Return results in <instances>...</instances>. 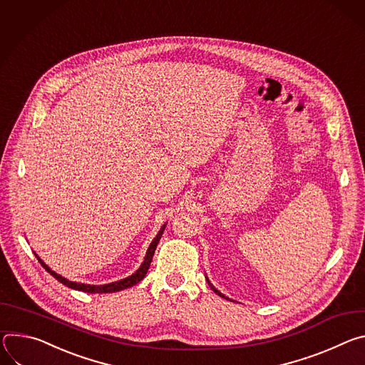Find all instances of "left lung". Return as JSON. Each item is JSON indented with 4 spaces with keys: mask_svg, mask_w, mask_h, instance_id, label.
Returning a JSON list of instances; mask_svg holds the SVG:
<instances>
[{
    "mask_svg": "<svg viewBox=\"0 0 365 365\" xmlns=\"http://www.w3.org/2000/svg\"><path fill=\"white\" fill-rule=\"evenodd\" d=\"M210 287H212V289H213V292H216V293H217V294H219V296H222V297H225V296H223V294H222V293H220V292H217V290H216V289H215V287H213V286H210Z\"/></svg>",
    "mask_w": 365,
    "mask_h": 365,
    "instance_id": "8db88e82",
    "label": "left lung"
}]
</instances>
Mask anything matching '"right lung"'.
I'll list each match as a JSON object with an SVG mask.
<instances>
[{"mask_svg": "<svg viewBox=\"0 0 365 365\" xmlns=\"http://www.w3.org/2000/svg\"><path fill=\"white\" fill-rule=\"evenodd\" d=\"M164 229H165V225L162 226V229L159 230V233L156 235V237L152 240V244L149 245V250H148V252H146V257H145V261H143V264L140 265V268L135 272V274H132L130 277H128V278H123V279H120V281H114V282H110V284H104V286H91V284H81V282H73V281H69V279H66V278H63L62 275H59V274H56L55 271H52L42 259H40L36 254V258L38 259V262L42 264V267L48 271V272H51V275H53L58 281H61L63 286H66V287H69V289H73V290H79V292H86V293H114V292H120V290H125V289H129V287H132V286H135V284H138V282L140 281V279H143V277L146 275V272H148V269H149V265H150V262H152V257H153V254H155V250H156V247H158V244H159V239H160V236H162V233H164Z\"/></svg>", "mask_w": 365, "mask_h": 365, "instance_id": "obj_1", "label": "right lung"}]
</instances>
